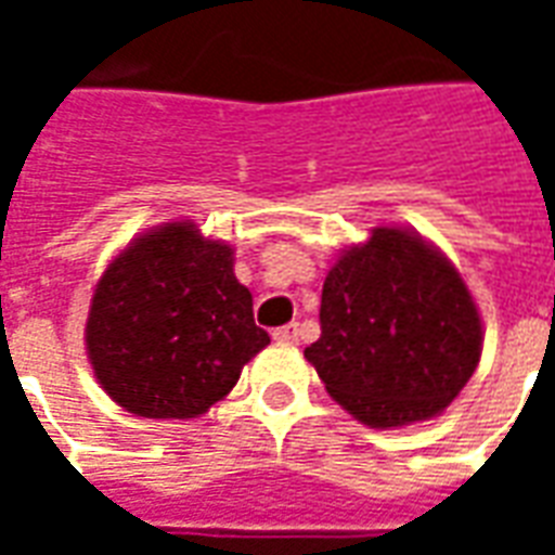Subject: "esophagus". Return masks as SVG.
<instances>
[{
  "label": "esophagus",
  "instance_id": "obj_1",
  "mask_svg": "<svg viewBox=\"0 0 555 555\" xmlns=\"http://www.w3.org/2000/svg\"><path fill=\"white\" fill-rule=\"evenodd\" d=\"M273 338L279 345H297L300 341V324H285L273 330Z\"/></svg>",
  "mask_w": 555,
  "mask_h": 555
}]
</instances>
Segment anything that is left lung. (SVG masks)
<instances>
[{"mask_svg":"<svg viewBox=\"0 0 555 555\" xmlns=\"http://www.w3.org/2000/svg\"><path fill=\"white\" fill-rule=\"evenodd\" d=\"M481 318L461 273L422 234L377 225L338 255L306 348L326 392L372 428L440 416L481 357Z\"/></svg>","mask_w":555,"mask_h":555,"instance_id":"8db88e82","label":"left lung"}]
</instances>
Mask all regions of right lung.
I'll use <instances>...</instances> for the list:
<instances>
[{
  "label": "right lung",
  "mask_w": 555,
  "mask_h": 555,
  "mask_svg": "<svg viewBox=\"0 0 555 555\" xmlns=\"http://www.w3.org/2000/svg\"><path fill=\"white\" fill-rule=\"evenodd\" d=\"M270 345L229 243L195 222L139 234L103 270L86 321V353L103 392L145 418H195L229 396Z\"/></svg>",
  "instance_id": "right-lung-1"
}]
</instances>
